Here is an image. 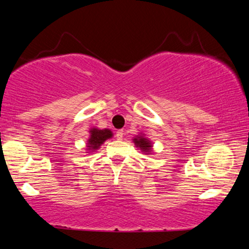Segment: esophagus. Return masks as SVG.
Returning <instances> with one entry per match:
<instances>
[{
	"label": "esophagus",
	"instance_id": "obj_1",
	"mask_svg": "<svg viewBox=\"0 0 249 249\" xmlns=\"http://www.w3.org/2000/svg\"><path fill=\"white\" fill-rule=\"evenodd\" d=\"M124 132L121 129V130L117 131V134H115V137H117V139H119V141H122V138H124Z\"/></svg>",
	"mask_w": 249,
	"mask_h": 249
}]
</instances>
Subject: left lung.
Here are the masks:
<instances>
[{
  "mask_svg": "<svg viewBox=\"0 0 249 249\" xmlns=\"http://www.w3.org/2000/svg\"><path fill=\"white\" fill-rule=\"evenodd\" d=\"M132 142H134L136 147L141 149L142 153H144V154L149 155L153 153V142L142 132H139L137 136H135Z\"/></svg>",
  "mask_w": 249,
  "mask_h": 249,
  "instance_id": "left-lung-1",
  "label": "left lung"
}]
</instances>
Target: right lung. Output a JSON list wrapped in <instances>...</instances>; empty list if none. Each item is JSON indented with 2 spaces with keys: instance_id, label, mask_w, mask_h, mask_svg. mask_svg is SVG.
<instances>
[{
  "instance_id": "1",
  "label": "right lung",
  "mask_w": 249,
  "mask_h": 249,
  "mask_svg": "<svg viewBox=\"0 0 249 249\" xmlns=\"http://www.w3.org/2000/svg\"><path fill=\"white\" fill-rule=\"evenodd\" d=\"M113 137V132L110 129H100L93 127L89 129V138L86 142V153H94L104 144L105 141Z\"/></svg>"
}]
</instances>
